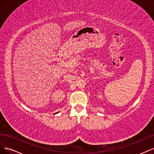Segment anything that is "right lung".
<instances>
[{"label": "right lung", "mask_w": 154, "mask_h": 154, "mask_svg": "<svg viewBox=\"0 0 154 154\" xmlns=\"http://www.w3.org/2000/svg\"><path fill=\"white\" fill-rule=\"evenodd\" d=\"M57 113H58V112H57V113H55V114H57Z\"/></svg>", "instance_id": "1"}]
</instances>
